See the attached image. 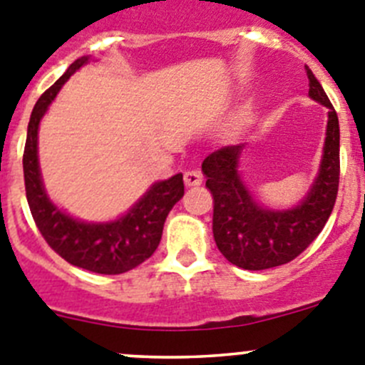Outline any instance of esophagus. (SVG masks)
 <instances>
[{
  "label": "esophagus",
  "mask_w": 365,
  "mask_h": 365,
  "mask_svg": "<svg viewBox=\"0 0 365 365\" xmlns=\"http://www.w3.org/2000/svg\"><path fill=\"white\" fill-rule=\"evenodd\" d=\"M185 185L188 188H195V186L202 185V173L197 172V170H188L185 172Z\"/></svg>",
  "instance_id": "obj_1"
}]
</instances>
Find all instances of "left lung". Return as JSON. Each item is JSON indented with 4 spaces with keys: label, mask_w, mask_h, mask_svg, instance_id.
<instances>
[{
    "label": "left lung",
    "mask_w": 365,
    "mask_h": 365,
    "mask_svg": "<svg viewBox=\"0 0 365 365\" xmlns=\"http://www.w3.org/2000/svg\"><path fill=\"white\" fill-rule=\"evenodd\" d=\"M310 98L328 107L324 155L314 186L299 206L274 211L255 202L238 175L244 145L222 147L202 161L206 188L213 195V237L227 262L245 270L284 265L301 255L322 231L335 206L341 175L339 118L308 66Z\"/></svg>",
    "instance_id": "left-lung-1"
}]
</instances>
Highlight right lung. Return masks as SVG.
<instances>
[{
	"instance_id": "1",
	"label": "right lung",
	"mask_w": 365,
	"mask_h": 365,
	"mask_svg": "<svg viewBox=\"0 0 365 365\" xmlns=\"http://www.w3.org/2000/svg\"><path fill=\"white\" fill-rule=\"evenodd\" d=\"M86 62V57L73 62L68 71L41 95L34 107L23 154L24 190L37 229L61 258L96 274H123L136 269L154 255L170 210L185 195V182L182 173L155 182L125 217L107 224L75 220L48 199L37 161L39 121L64 82Z\"/></svg>"
}]
</instances>
